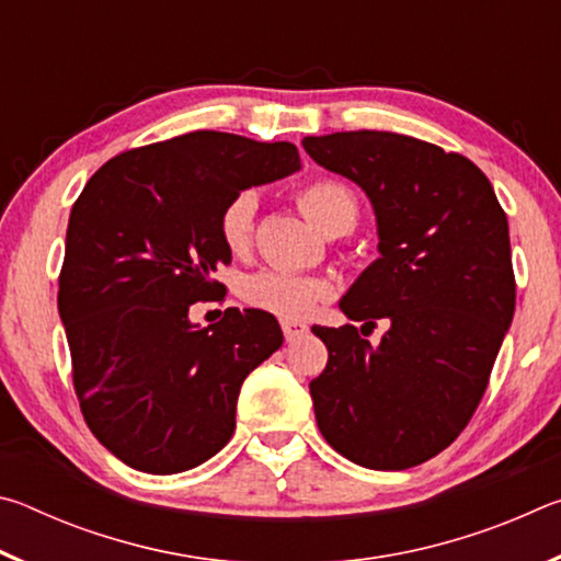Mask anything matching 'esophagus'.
<instances>
[{"instance_id":"esophagus-1","label":"esophagus","mask_w":561,"mask_h":561,"mask_svg":"<svg viewBox=\"0 0 561 561\" xmlns=\"http://www.w3.org/2000/svg\"><path fill=\"white\" fill-rule=\"evenodd\" d=\"M282 331H284V339H287V341H297L301 336H307L309 327L301 324V321H294V319H282Z\"/></svg>"}]
</instances>
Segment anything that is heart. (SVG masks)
<instances>
[{
	"label": "heart",
	"mask_w": 561,
	"mask_h": 561,
	"mask_svg": "<svg viewBox=\"0 0 561 561\" xmlns=\"http://www.w3.org/2000/svg\"><path fill=\"white\" fill-rule=\"evenodd\" d=\"M297 201L304 215L329 237L346 234L358 222L356 195L336 180H317V183L301 187ZM257 210L260 197L254 190H242L222 207L217 227H220L225 250L234 257L250 250ZM329 291L331 287L324 279L284 270L254 272L240 287L242 299L250 307L284 319H304L314 314L319 304L329 297Z\"/></svg>",
	"instance_id": "obj_1"
}]
</instances>
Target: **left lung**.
<instances>
[{
  "mask_svg": "<svg viewBox=\"0 0 561 561\" xmlns=\"http://www.w3.org/2000/svg\"><path fill=\"white\" fill-rule=\"evenodd\" d=\"M301 146L374 205L381 257L339 309L360 334L388 327L378 346L351 324L311 329L329 348L309 383L319 431L360 468H413L468 425L512 324L507 215L472 160L425 140L348 130Z\"/></svg>",
  "mask_w": 561,
  "mask_h": 561,
  "instance_id": "obj_1",
  "label": "left lung"
}]
</instances>
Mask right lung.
I'll use <instances>...</instances> for the list:
<instances>
[{"mask_svg":"<svg viewBox=\"0 0 561 561\" xmlns=\"http://www.w3.org/2000/svg\"><path fill=\"white\" fill-rule=\"evenodd\" d=\"M299 168L287 140L195 130L111 158L73 203L59 277L73 388L130 468L183 472L232 438L242 381L282 329L262 309L201 327L190 304L225 291L213 274L232 262L217 227L227 201Z\"/></svg>","mask_w":561,"mask_h":561,"instance_id":"add662e5","label":"right lung"}]
</instances>
